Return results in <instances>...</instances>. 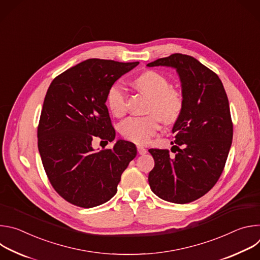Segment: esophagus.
<instances>
[{"label": "esophagus", "instance_id": "esophagus-1", "mask_svg": "<svg viewBox=\"0 0 260 260\" xmlns=\"http://www.w3.org/2000/svg\"><path fill=\"white\" fill-rule=\"evenodd\" d=\"M138 152L140 155H145L147 153V149H145L142 146H138Z\"/></svg>", "mask_w": 260, "mask_h": 260}]
</instances>
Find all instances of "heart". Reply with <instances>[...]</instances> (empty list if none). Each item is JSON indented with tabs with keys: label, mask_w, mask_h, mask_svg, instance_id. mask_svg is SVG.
<instances>
[{
	"label": "heart",
	"mask_w": 260,
	"mask_h": 260,
	"mask_svg": "<svg viewBox=\"0 0 260 260\" xmlns=\"http://www.w3.org/2000/svg\"><path fill=\"white\" fill-rule=\"evenodd\" d=\"M134 85L151 98L149 105L151 114L147 116H132L120 123L121 135L138 144L149 143L159 129V119L164 122H174L183 108V99L179 91L170 88L169 81L156 72H146L134 80ZM108 107L115 116H122L126 111V93L120 83L109 89L107 96Z\"/></svg>",
	"instance_id": "b5f03b06"
}]
</instances>
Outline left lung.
Returning a JSON list of instances; mask_svg holds the SVG:
<instances>
[{"label": "left lung", "instance_id": "obj_1", "mask_svg": "<svg viewBox=\"0 0 260 260\" xmlns=\"http://www.w3.org/2000/svg\"><path fill=\"white\" fill-rule=\"evenodd\" d=\"M159 66L175 69L180 79L183 108L172 132L181 148L172 147L175 155L149 149L154 168L148 181L161 200L187 204L206 194L224 169L233 141L229 99L219 77L192 56L175 53L147 64Z\"/></svg>", "mask_w": 260, "mask_h": 260}]
</instances>
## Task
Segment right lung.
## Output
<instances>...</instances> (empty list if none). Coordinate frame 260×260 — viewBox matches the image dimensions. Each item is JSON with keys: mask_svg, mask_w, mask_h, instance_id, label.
<instances>
[{"mask_svg": "<svg viewBox=\"0 0 260 260\" xmlns=\"http://www.w3.org/2000/svg\"><path fill=\"white\" fill-rule=\"evenodd\" d=\"M138 64L86 59L61 73L47 90L38 126L39 152L53 188L73 205L92 208L110 201L137 155L132 142L118 139L112 149L95 151L92 140L114 141L108 92Z\"/></svg>", "mask_w": 260, "mask_h": 260, "instance_id": "add662e5", "label": "right lung"}]
</instances>
